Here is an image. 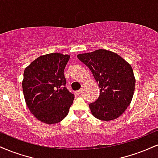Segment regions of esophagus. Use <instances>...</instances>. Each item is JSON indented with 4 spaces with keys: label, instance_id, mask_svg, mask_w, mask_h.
Listing matches in <instances>:
<instances>
[{
    "label": "esophagus",
    "instance_id": "34e87169",
    "mask_svg": "<svg viewBox=\"0 0 158 158\" xmlns=\"http://www.w3.org/2000/svg\"><path fill=\"white\" fill-rule=\"evenodd\" d=\"M81 92V90H77V91L76 92V93H77V94H78V95H79V94H80Z\"/></svg>",
    "mask_w": 158,
    "mask_h": 158
}]
</instances>
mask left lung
Listing matches in <instances>:
<instances>
[{
  "label": "left lung",
  "mask_w": 158,
  "mask_h": 158,
  "mask_svg": "<svg viewBox=\"0 0 158 158\" xmlns=\"http://www.w3.org/2000/svg\"><path fill=\"white\" fill-rule=\"evenodd\" d=\"M77 57L88 67L100 88L98 99L89 105L92 115L103 121L118 118L130 105L135 92L136 80L131 64L104 49Z\"/></svg>",
  "instance_id": "obj_1"
}]
</instances>
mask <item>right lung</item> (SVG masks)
Segmentation results:
<instances>
[{
    "label": "right lung",
    "instance_id": "obj_1",
    "mask_svg": "<svg viewBox=\"0 0 158 158\" xmlns=\"http://www.w3.org/2000/svg\"><path fill=\"white\" fill-rule=\"evenodd\" d=\"M69 55L59 52L39 56L25 68L22 88L29 110L47 124L59 123L68 115L74 95L65 88L64 70Z\"/></svg>",
    "mask_w": 158,
    "mask_h": 158
}]
</instances>
